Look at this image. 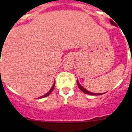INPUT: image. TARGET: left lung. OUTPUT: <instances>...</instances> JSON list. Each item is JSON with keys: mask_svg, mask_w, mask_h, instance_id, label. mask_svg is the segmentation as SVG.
Returning a JSON list of instances; mask_svg holds the SVG:
<instances>
[{"mask_svg": "<svg viewBox=\"0 0 132 132\" xmlns=\"http://www.w3.org/2000/svg\"><path fill=\"white\" fill-rule=\"evenodd\" d=\"M110 22H111V24H112V25L116 26V24H115V22H114V21L110 20ZM77 85H78V87H79V89L81 90H82V91L83 92V93H86V94H90V95H101V94H101V93H100V94H99V93H91V92L88 91V90H87L85 89V88H83V87H82V86H81V85H80V84H79V81H78V80H77Z\"/></svg>", "mask_w": 132, "mask_h": 132, "instance_id": "1", "label": "left lung"}]
</instances>
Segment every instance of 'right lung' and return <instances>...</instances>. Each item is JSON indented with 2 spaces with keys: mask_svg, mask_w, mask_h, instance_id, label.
Listing matches in <instances>:
<instances>
[{
  "mask_svg": "<svg viewBox=\"0 0 132 132\" xmlns=\"http://www.w3.org/2000/svg\"><path fill=\"white\" fill-rule=\"evenodd\" d=\"M54 87H55V82H54V84H53V86H52V88H51V89H50V91H49L48 93H47V94H45V95H44V96H40V97H39V98H44V97H46V96H49V95H50V94H51V93H52V92L53 91V88H54Z\"/></svg>",
  "mask_w": 132,
  "mask_h": 132,
  "instance_id": "obj_1",
  "label": "right lung"
}]
</instances>
